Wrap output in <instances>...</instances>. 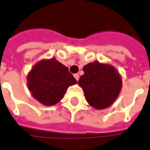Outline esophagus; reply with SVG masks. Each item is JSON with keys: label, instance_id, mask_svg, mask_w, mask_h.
Returning <instances> with one entry per match:
<instances>
[{"label": "esophagus", "instance_id": "34e87169", "mask_svg": "<svg viewBox=\"0 0 150 150\" xmlns=\"http://www.w3.org/2000/svg\"><path fill=\"white\" fill-rule=\"evenodd\" d=\"M74 76H75V79H76V80L78 81V80H79V74H75V75H74Z\"/></svg>", "mask_w": 150, "mask_h": 150}]
</instances>
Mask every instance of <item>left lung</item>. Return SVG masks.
Returning a JSON list of instances; mask_svg holds the SVG:
<instances>
[{"label": "left lung", "instance_id": "1", "mask_svg": "<svg viewBox=\"0 0 150 150\" xmlns=\"http://www.w3.org/2000/svg\"><path fill=\"white\" fill-rule=\"evenodd\" d=\"M79 86L86 100L96 109H104L116 100L122 88V78L113 67L98 62L88 63L83 68Z\"/></svg>", "mask_w": 150, "mask_h": 150}]
</instances>
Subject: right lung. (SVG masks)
<instances>
[{
    "mask_svg": "<svg viewBox=\"0 0 150 150\" xmlns=\"http://www.w3.org/2000/svg\"><path fill=\"white\" fill-rule=\"evenodd\" d=\"M76 83L68 68L55 58L37 63L28 75V87L32 95L47 106L57 103L67 88Z\"/></svg>",
    "mask_w": 150,
    "mask_h": 150,
    "instance_id": "obj_1",
    "label": "right lung"
}]
</instances>
